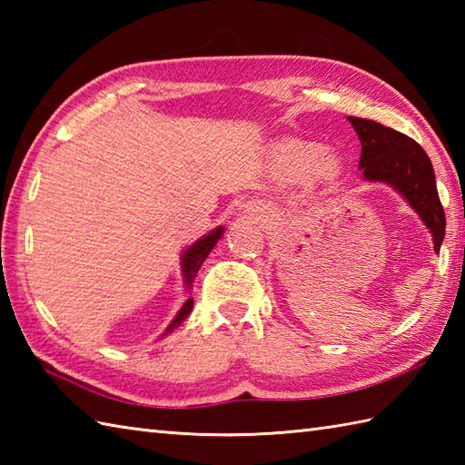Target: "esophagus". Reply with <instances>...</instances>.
I'll list each match as a JSON object with an SVG mask.
<instances>
[{"label":"esophagus","instance_id":"34e87169","mask_svg":"<svg viewBox=\"0 0 465 465\" xmlns=\"http://www.w3.org/2000/svg\"><path fill=\"white\" fill-rule=\"evenodd\" d=\"M245 212H248L250 215H260V217H263V215H268V207H265L263 203H248L245 205Z\"/></svg>","mask_w":465,"mask_h":465}]
</instances>
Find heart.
I'll use <instances>...</instances> for the list:
<instances>
[{"label": "heart", "instance_id": "heart-1", "mask_svg": "<svg viewBox=\"0 0 465 465\" xmlns=\"http://www.w3.org/2000/svg\"><path fill=\"white\" fill-rule=\"evenodd\" d=\"M280 165L292 177L331 173L338 170V157L313 143H290L280 152Z\"/></svg>", "mask_w": 465, "mask_h": 465}]
</instances>
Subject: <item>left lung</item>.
Wrapping results in <instances>:
<instances>
[{"label": "left lung", "instance_id": "left-lung-1", "mask_svg": "<svg viewBox=\"0 0 465 465\" xmlns=\"http://www.w3.org/2000/svg\"><path fill=\"white\" fill-rule=\"evenodd\" d=\"M361 143L360 170L363 182L388 183L410 203L431 233L440 252L446 235V213L438 195L436 173L428 153L406 134L363 117H348Z\"/></svg>", "mask_w": 465, "mask_h": 465}]
</instances>
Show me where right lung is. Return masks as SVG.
<instances>
[{
	"instance_id": "right-lung-1",
	"label": "right lung",
	"mask_w": 465,
	"mask_h": 465,
	"mask_svg": "<svg viewBox=\"0 0 465 465\" xmlns=\"http://www.w3.org/2000/svg\"><path fill=\"white\" fill-rule=\"evenodd\" d=\"M222 235H223V227L220 225V227H215V230H212L210 233L202 235L200 240H197L195 243H192L190 248H187L182 253V275H183V285H185L187 292L192 290L197 272H200L202 263L205 262L207 255H210V252L215 248V243L222 240ZM192 310H193V298H187L183 302L182 308H180V312L175 313V318L172 320V323L167 325L165 331L162 333V338H163V335L170 333V331H173L175 328H180V325L185 322L187 315L192 313Z\"/></svg>"
}]
</instances>
